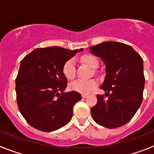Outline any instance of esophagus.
<instances>
[{
  "label": "esophagus",
  "instance_id": "obj_1",
  "mask_svg": "<svg viewBox=\"0 0 154 154\" xmlns=\"http://www.w3.org/2000/svg\"><path fill=\"white\" fill-rule=\"evenodd\" d=\"M87 96H88V95H86V94H82V98H86Z\"/></svg>",
  "mask_w": 154,
  "mask_h": 154
}]
</instances>
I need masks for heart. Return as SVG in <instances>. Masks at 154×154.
<instances>
[{
  "label": "heart",
  "instance_id": "b5f03b06",
  "mask_svg": "<svg viewBox=\"0 0 154 154\" xmlns=\"http://www.w3.org/2000/svg\"><path fill=\"white\" fill-rule=\"evenodd\" d=\"M82 60L89 65L92 69H96L99 66V61L93 55H85L82 58ZM62 72L66 79L71 80L75 76V62L73 58H70L63 65ZM97 85L96 80L89 79H76L71 82L69 87L72 90L82 94H88Z\"/></svg>",
  "mask_w": 154,
  "mask_h": 154
}]
</instances>
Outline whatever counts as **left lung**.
I'll use <instances>...</instances> for the list:
<instances>
[{"label": "left lung", "instance_id": "1", "mask_svg": "<svg viewBox=\"0 0 154 154\" xmlns=\"http://www.w3.org/2000/svg\"><path fill=\"white\" fill-rule=\"evenodd\" d=\"M106 65V77L97 95V103L91 109L96 123L109 129L127 123L143 101L145 83L143 61L131 46L121 42H106L89 48ZM110 93H109V92Z\"/></svg>", "mask_w": 154, "mask_h": 154}]
</instances>
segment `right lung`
Returning a JSON list of instances; mask_svg holds the SVG:
<instances>
[{"instance_id": "right-lung-1", "label": "right lung", "mask_w": 154, "mask_h": 154, "mask_svg": "<svg viewBox=\"0 0 154 154\" xmlns=\"http://www.w3.org/2000/svg\"><path fill=\"white\" fill-rule=\"evenodd\" d=\"M82 51L57 46L36 48L21 61L15 80L17 106L31 126L51 132L70 122L73 106L82 97L75 91L64 92L68 80L62 69Z\"/></svg>"}]
</instances>
